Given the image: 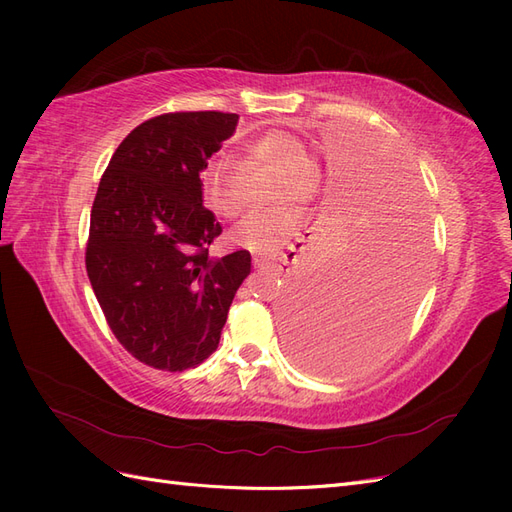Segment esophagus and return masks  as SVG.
<instances>
[{
    "instance_id": "34e87169",
    "label": "esophagus",
    "mask_w": 512,
    "mask_h": 512,
    "mask_svg": "<svg viewBox=\"0 0 512 512\" xmlns=\"http://www.w3.org/2000/svg\"><path fill=\"white\" fill-rule=\"evenodd\" d=\"M254 265L258 269H275V271H282V273H288L290 271V256H282L280 260H267L262 256H256L254 258Z\"/></svg>"
}]
</instances>
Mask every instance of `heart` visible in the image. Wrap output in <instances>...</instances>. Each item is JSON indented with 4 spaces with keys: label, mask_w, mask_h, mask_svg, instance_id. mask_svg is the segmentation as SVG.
Instances as JSON below:
<instances>
[{
    "label": "heart",
    "mask_w": 512,
    "mask_h": 512,
    "mask_svg": "<svg viewBox=\"0 0 512 512\" xmlns=\"http://www.w3.org/2000/svg\"><path fill=\"white\" fill-rule=\"evenodd\" d=\"M245 167L228 156L213 160L200 173V192L207 207L220 218H237L245 209V168L271 166L282 170V183L277 190V200L294 198L307 205L320 194V170L309 158V149L301 136L284 128H271L252 138L245 145ZM301 224V211L294 205L275 209H262L247 215L235 230L232 241L250 252L271 254L280 250L282 243Z\"/></svg>",
    "instance_id": "1"
}]
</instances>
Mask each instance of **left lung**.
I'll list each match as a JSON object with an SVG mask.
<instances>
[{
    "label": "left lung",
    "instance_id": "8db88e82",
    "mask_svg": "<svg viewBox=\"0 0 512 512\" xmlns=\"http://www.w3.org/2000/svg\"><path fill=\"white\" fill-rule=\"evenodd\" d=\"M363 164L354 188L361 200L284 312L297 361L331 376L359 371L393 346L429 271L427 207L410 160L371 143Z\"/></svg>",
    "mask_w": 512,
    "mask_h": 512
}]
</instances>
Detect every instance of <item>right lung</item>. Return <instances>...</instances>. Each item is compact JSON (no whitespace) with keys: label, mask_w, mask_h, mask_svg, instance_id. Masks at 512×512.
<instances>
[{"label":"right lung","mask_w":512,"mask_h":512,"mask_svg":"<svg viewBox=\"0 0 512 512\" xmlns=\"http://www.w3.org/2000/svg\"><path fill=\"white\" fill-rule=\"evenodd\" d=\"M237 121L218 111L153 117L123 138L100 179L87 275L119 344L149 367L209 359L252 271L247 250L209 256L222 226L200 192V173Z\"/></svg>","instance_id":"1"}]
</instances>
